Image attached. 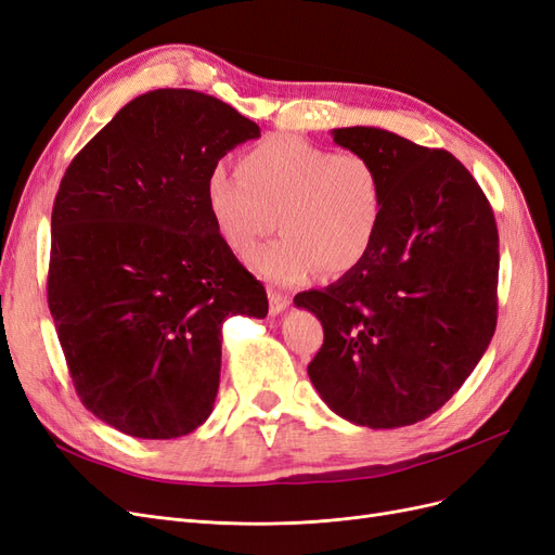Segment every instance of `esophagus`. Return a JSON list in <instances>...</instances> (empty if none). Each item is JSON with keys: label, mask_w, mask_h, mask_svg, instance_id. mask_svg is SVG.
I'll return each instance as SVG.
<instances>
[{"label": "esophagus", "mask_w": 555, "mask_h": 555, "mask_svg": "<svg viewBox=\"0 0 555 555\" xmlns=\"http://www.w3.org/2000/svg\"><path fill=\"white\" fill-rule=\"evenodd\" d=\"M287 308H289V298L287 296L280 294V292H273V289L268 292V312L275 317L282 310H287Z\"/></svg>", "instance_id": "34e87169"}]
</instances>
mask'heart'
Segmentation results:
<instances>
[{
	"mask_svg": "<svg viewBox=\"0 0 555 555\" xmlns=\"http://www.w3.org/2000/svg\"><path fill=\"white\" fill-rule=\"evenodd\" d=\"M206 206L222 243L245 257L278 227L284 236L249 257L259 278L300 284L340 275L371 251L384 217V178L359 153H333L294 133H278L241 157L238 173L215 166Z\"/></svg>",
	"mask_w": 555,
	"mask_h": 555,
	"instance_id": "1",
	"label": "heart"
}]
</instances>
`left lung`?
<instances>
[{
    "label": "left lung",
    "instance_id": "8db88e82",
    "mask_svg": "<svg viewBox=\"0 0 555 555\" xmlns=\"http://www.w3.org/2000/svg\"><path fill=\"white\" fill-rule=\"evenodd\" d=\"M331 133L379 169L384 217L357 268L294 298L324 326L308 375L351 424L412 426L461 389L495 333V217L477 180L447 150L379 127Z\"/></svg>",
    "mask_w": 555,
    "mask_h": 555
}]
</instances>
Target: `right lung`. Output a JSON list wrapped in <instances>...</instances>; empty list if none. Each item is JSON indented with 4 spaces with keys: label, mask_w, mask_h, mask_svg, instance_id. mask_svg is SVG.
<instances>
[{
    "label": "right lung",
    "mask_w": 555,
    "mask_h": 555,
    "mask_svg": "<svg viewBox=\"0 0 555 555\" xmlns=\"http://www.w3.org/2000/svg\"><path fill=\"white\" fill-rule=\"evenodd\" d=\"M261 129L194 90H153L80 150L55 196L48 308L76 391L131 438L173 440L215 405L227 317L263 284L217 236L206 180Z\"/></svg>",
    "instance_id": "add662e5"
}]
</instances>
